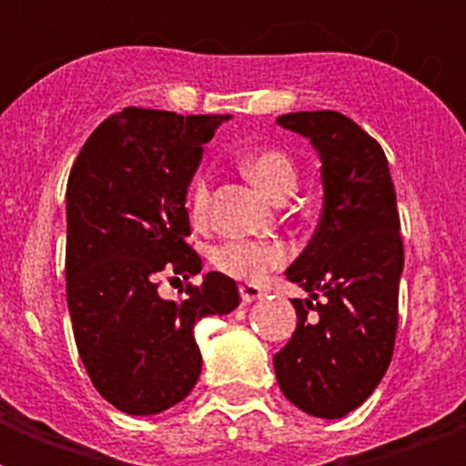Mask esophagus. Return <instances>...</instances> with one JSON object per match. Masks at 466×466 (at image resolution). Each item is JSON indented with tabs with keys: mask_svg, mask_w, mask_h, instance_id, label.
Returning <instances> with one entry per match:
<instances>
[{
	"mask_svg": "<svg viewBox=\"0 0 466 466\" xmlns=\"http://www.w3.org/2000/svg\"><path fill=\"white\" fill-rule=\"evenodd\" d=\"M239 292H241V299H244V302H254V299H258V298H263V290L261 288H258V285H254V283H244L239 288Z\"/></svg>",
	"mask_w": 466,
	"mask_h": 466,
	"instance_id": "34e87169",
	"label": "esophagus"
}]
</instances>
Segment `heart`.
<instances>
[{
    "mask_svg": "<svg viewBox=\"0 0 466 466\" xmlns=\"http://www.w3.org/2000/svg\"><path fill=\"white\" fill-rule=\"evenodd\" d=\"M239 167L273 200H285L298 188V164L280 147L254 149L239 161ZM210 176L200 171L188 188L190 219L198 227H203L210 218ZM285 261H288V248L278 241L234 239L212 248V266L237 280H258L266 270L278 268Z\"/></svg>",
    "mask_w": 466,
    "mask_h": 466,
    "instance_id": "heart-1",
    "label": "heart"
}]
</instances>
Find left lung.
I'll return each mask as SVG.
<instances>
[{"label": "left lung", "mask_w": 466, "mask_h": 466, "mask_svg": "<svg viewBox=\"0 0 466 466\" xmlns=\"http://www.w3.org/2000/svg\"><path fill=\"white\" fill-rule=\"evenodd\" d=\"M278 126L319 149L324 210L288 268L311 299H292L298 329L273 365L298 409L340 419L375 391L394 353L404 268L397 193L380 142L343 113H288Z\"/></svg>", "instance_id": "left-lung-1"}]
</instances>
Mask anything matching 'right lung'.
<instances>
[{"mask_svg":"<svg viewBox=\"0 0 466 466\" xmlns=\"http://www.w3.org/2000/svg\"><path fill=\"white\" fill-rule=\"evenodd\" d=\"M225 120L130 106L91 133L69 171L65 278L76 350L98 394L130 416L188 397L203 365L193 326L241 302L218 270L186 285L178 302L157 292L161 276L203 268L186 196Z\"/></svg>","mask_w":466,"mask_h":466,"instance_id":"obj_1","label":"right lung"}]
</instances>
